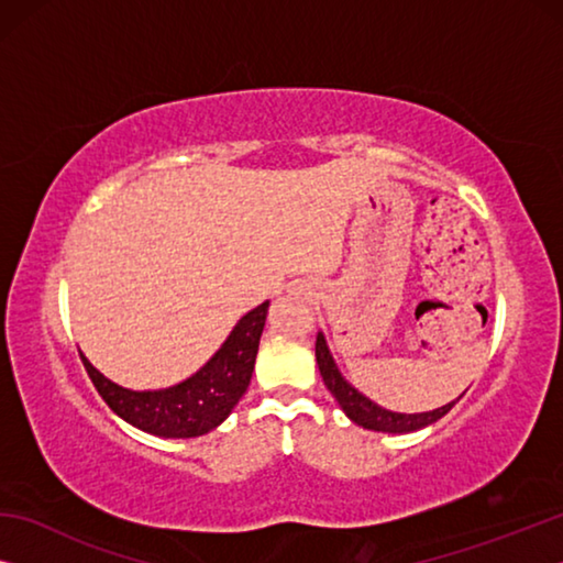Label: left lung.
Instances as JSON below:
<instances>
[{"mask_svg": "<svg viewBox=\"0 0 563 563\" xmlns=\"http://www.w3.org/2000/svg\"><path fill=\"white\" fill-rule=\"evenodd\" d=\"M316 360L322 375V383L330 389V395L335 397V402L340 405L342 412H345L352 422L365 427V430L373 432H387V434H407V432H417L424 430V427L434 424L437 419H442L450 409L460 402V397L452 399L450 405L437 407L432 412H415V415H405V412H393V409L379 407L373 399L365 397L360 389L352 387L345 377H342L340 367L332 352L328 347V340L322 332H318L316 340Z\"/></svg>", "mask_w": 563, "mask_h": 563, "instance_id": "left-lung-1", "label": "left lung"}]
</instances>
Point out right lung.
<instances>
[{"mask_svg":"<svg viewBox=\"0 0 563 563\" xmlns=\"http://www.w3.org/2000/svg\"><path fill=\"white\" fill-rule=\"evenodd\" d=\"M268 305L271 302L265 300L258 308L245 312L201 369H196L184 383L164 389L121 387L103 377L84 357V352L79 355L97 393L123 422L133 424L141 432L166 437V440L201 437L225 422V417L233 412L251 385Z\"/></svg>","mask_w":563,"mask_h":563,"instance_id":"add662e5","label":"right lung"}]
</instances>
